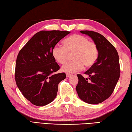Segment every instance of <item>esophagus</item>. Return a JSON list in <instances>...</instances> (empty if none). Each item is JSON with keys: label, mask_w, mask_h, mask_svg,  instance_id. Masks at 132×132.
<instances>
[{"label": "esophagus", "mask_w": 132, "mask_h": 132, "mask_svg": "<svg viewBox=\"0 0 132 132\" xmlns=\"http://www.w3.org/2000/svg\"><path fill=\"white\" fill-rule=\"evenodd\" d=\"M71 75V74H69V73H66V77H70Z\"/></svg>", "instance_id": "34e87169"}]
</instances>
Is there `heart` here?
Here are the masks:
<instances>
[{
  "mask_svg": "<svg viewBox=\"0 0 132 132\" xmlns=\"http://www.w3.org/2000/svg\"><path fill=\"white\" fill-rule=\"evenodd\" d=\"M52 55L55 61L63 64L71 54L74 61L64 64L61 70L67 73H73L83 69L91 68L98 57V49L94 41L83 35L74 34L64 40L63 46L56 45L52 49Z\"/></svg>",
  "mask_w": 132,
  "mask_h": 132,
  "instance_id": "1",
  "label": "heart"
}]
</instances>
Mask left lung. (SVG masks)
I'll use <instances>...</instances> for the list:
<instances>
[{"mask_svg": "<svg viewBox=\"0 0 132 132\" xmlns=\"http://www.w3.org/2000/svg\"><path fill=\"white\" fill-rule=\"evenodd\" d=\"M89 36L96 44L98 57L94 66L86 71L88 79L78 74L76 90L81 100L95 104L102 103L111 96L120 75L119 57L115 47L100 33L90 30H80Z\"/></svg>", "mask_w": 132, "mask_h": 132, "instance_id": "8db88e82", "label": "left lung"}]
</instances>
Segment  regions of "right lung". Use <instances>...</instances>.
<instances>
[{
    "label": "right lung",
    "instance_id": "obj_1",
    "mask_svg": "<svg viewBox=\"0 0 132 132\" xmlns=\"http://www.w3.org/2000/svg\"><path fill=\"white\" fill-rule=\"evenodd\" d=\"M70 33L41 30L20 50L16 62V83L23 96L33 104L46 105L57 96L58 84L65 79L66 74L55 73L60 66L52 52L56 44Z\"/></svg>",
    "mask_w": 132,
    "mask_h": 132
}]
</instances>
